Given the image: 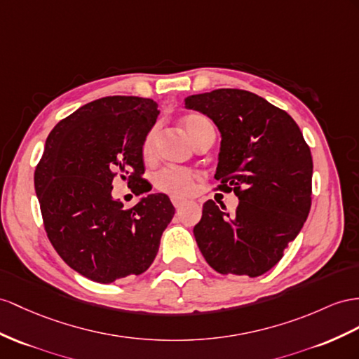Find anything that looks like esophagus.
Here are the masks:
<instances>
[{
    "instance_id": "obj_1",
    "label": "esophagus",
    "mask_w": 359,
    "mask_h": 359,
    "mask_svg": "<svg viewBox=\"0 0 359 359\" xmlns=\"http://www.w3.org/2000/svg\"><path fill=\"white\" fill-rule=\"evenodd\" d=\"M171 201H172V205H174V208L176 209H179V208H182L183 206V203H185V198H180V197H171Z\"/></svg>"
}]
</instances>
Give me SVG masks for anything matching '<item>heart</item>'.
<instances>
[{
	"mask_svg": "<svg viewBox=\"0 0 359 359\" xmlns=\"http://www.w3.org/2000/svg\"><path fill=\"white\" fill-rule=\"evenodd\" d=\"M182 128L185 130L188 140L197 145L208 136H215L214 124L203 115L188 114L180 119ZM154 145H156V128L145 135L141 145V156L145 162H150L154 158ZM198 174L189 168H176L168 167L158 171L153 177V185L159 192L168 194L171 197H187L194 191L196 180Z\"/></svg>",
	"mask_w": 359,
	"mask_h": 359,
	"instance_id": "heart-1",
	"label": "heart"
}]
</instances>
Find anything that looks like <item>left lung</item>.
<instances>
[{"label": "left lung", "mask_w": 359, "mask_h": 359, "mask_svg": "<svg viewBox=\"0 0 359 359\" xmlns=\"http://www.w3.org/2000/svg\"><path fill=\"white\" fill-rule=\"evenodd\" d=\"M185 106L222 132L217 189L240 198L233 215L206 201L194 227L198 249L218 273L258 278L282 259L308 218L309 145L285 110L249 90L215 89L188 97Z\"/></svg>", "instance_id": "obj_1"}]
</instances>
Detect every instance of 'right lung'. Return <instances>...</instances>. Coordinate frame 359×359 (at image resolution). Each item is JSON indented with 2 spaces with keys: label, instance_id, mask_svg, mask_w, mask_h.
<instances>
[{
  "label": "right lung",
  "instance_id": "right-lung-1",
  "mask_svg": "<svg viewBox=\"0 0 359 359\" xmlns=\"http://www.w3.org/2000/svg\"><path fill=\"white\" fill-rule=\"evenodd\" d=\"M151 98L112 95L81 106L50 132L34 171L43 227L72 270L110 283L141 274L159 250L174 217L165 194L124 208L110 192L114 179L135 196L151 189L141 145L158 118Z\"/></svg>",
  "mask_w": 359,
  "mask_h": 359
}]
</instances>
